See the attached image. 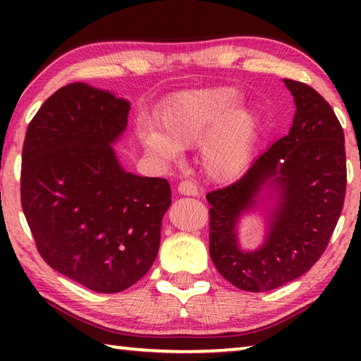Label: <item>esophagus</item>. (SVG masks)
Returning <instances> with one entry per match:
<instances>
[{
    "label": "esophagus",
    "mask_w": 361,
    "mask_h": 361,
    "mask_svg": "<svg viewBox=\"0 0 361 361\" xmlns=\"http://www.w3.org/2000/svg\"><path fill=\"white\" fill-rule=\"evenodd\" d=\"M178 192L181 195H199L197 186L192 181H181L178 185Z\"/></svg>",
    "instance_id": "34e87169"
}]
</instances>
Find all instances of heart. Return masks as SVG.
Wrapping results in <instances>:
<instances>
[{
    "instance_id": "1",
    "label": "heart",
    "mask_w": 361,
    "mask_h": 361,
    "mask_svg": "<svg viewBox=\"0 0 361 361\" xmlns=\"http://www.w3.org/2000/svg\"><path fill=\"white\" fill-rule=\"evenodd\" d=\"M157 123L142 121L135 135L145 152L159 161H180L185 148L200 145L199 162L207 178L232 181L252 162L259 121L242 108L229 87L188 90L170 99L157 113Z\"/></svg>"
}]
</instances>
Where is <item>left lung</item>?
Returning a JSON list of instances; mask_svg holds the SVG:
<instances>
[{
  "label": "left lung",
  "instance_id": "left-lung-1",
  "mask_svg": "<svg viewBox=\"0 0 361 361\" xmlns=\"http://www.w3.org/2000/svg\"><path fill=\"white\" fill-rule=\"evenodd\" d=\"M296 113L288 135L256 159L228 188L207 194L210 258L243 291H269L301 277L325 252L345 195L344 132L331 106L310 85L283 79ZM267 213L265 239L243 250L238 223Z\"/></svg>",
  "mask_w": 361,
  "mask_h": 361
}]
</instances>
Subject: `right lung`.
Returning a JSON list of instances; mask_svg holds the SVG:
<instances>
[{"instance_id":"1","label":"right lung","mask_w":361,"mask_h":361,"mask_svg":"<svg viewBox=\"0 0 361 361\" xmlns=\"http://www.w3.org/2000/svg\"><path fill=\"white\" fill-rule=\"evenodd\" d=\"M129 109L109 90L68 84L42 103L22 149V209L36 248L97 293H119L149 271L172 204L167 180L127 172L116 156Z\"/></svg>"}]
</instances>
